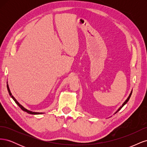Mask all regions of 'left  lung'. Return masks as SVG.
Segmentation results:
<instances>
[{
	"instance_id": "left-lung-1",
	"label": "left lung",
	"mask_w": 147,
	"mask_h": 147,
	"mask_svg": "<svg viewBox=\"0 0 147 147\" xmlns=\"http://www.w3.org/2000/svg\"><path fill=\"white\" fill-rule=\"evenodd\" d=\"M132 91H131V93H130V94L129 95V96H128V97H127V99L125 100V101H124V103L122 104V105L121 106V107H120L117 110V112H115L114 114H115V113H117L118 112V111L119 110H121V108L123 107L124 105H125L126 103H127V102L129 101V99H130V97H131V94H132Z\"/></svg>"
}]
</instances>
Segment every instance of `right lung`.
Wrapping results in <instances>:
<instances>
[{
	"label": "right lung",
	"mask_w": 147,
	"mask_h": 147,
	"mask_svg": "<svg viewBox=\"0 0 147 147\" xmlns=\"http://www.w3.org/2000/svg\"><path fill=\"white\" fill-rule=\"evenodd\" d=\"M7 90H8V93H9V94H10V96L11 97V98L13 99V100H14L15 102V103L18 105L23 110V111H24V112H27V113H29V114H31V115H40V114H43V113H42V112H32V111H30V110H28V109H26V108H24V107L21 104H20L18 102L17 100H16V99L14 97V96H13V95H12V94H11V91H10V88H9V86H8V82H7Z\"/></svg>",
	"instance_id": "right-lung-1"
}]
</instances>
